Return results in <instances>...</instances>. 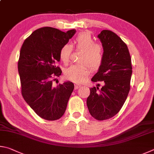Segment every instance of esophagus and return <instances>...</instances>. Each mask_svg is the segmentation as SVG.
I'll list each match as a JSON object with an SVG mask.
<instances>
[{
	"label": "esophagus",
	"mask_w": 154,
	"mask_h": 154,
	"mask_svg": "<svg viewBox=\"0 0 154 154\" xmlns=\"http://www.w3.org/2000/svg\"><path fill=\"white\" fill-rule=\"evenodd\" d=\"M80 87H81V85H79V84H75L74 88H75V89H78V88H80Z\"/></svg>",
	"instance_id": "esophagus-1"
}]
</instances>
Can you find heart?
<instances>
[{
    "label": "heart",
    "mask_w": 154,
    "mask_h": 154,
    "mask_svg": "<svg viewBox=\"0 0 154 154\" xmlns=\"http://www.w3.org/2000/svg\"><path fill=\"white\" fill-rule=\"evenodd\" d=\"M73 47L75 49L82 51L79 61L81 63L74 64L64 70L66 79L72 81L80 82L90 73V68L98 69L103 62V48L99 44H96L90 32H80L75 38ZM72 47L69 44H64L59 50V57L64 64L69 61Z\"/></svg>",
    "instance_id": "obj_1"
}]
</instances>
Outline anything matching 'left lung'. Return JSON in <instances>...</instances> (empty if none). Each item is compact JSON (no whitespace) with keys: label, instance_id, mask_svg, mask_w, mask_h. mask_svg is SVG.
<instances>
[{"label":"left lung","instance_id":"1","mask_svg":"<svg viewBox=\"0 0 154 154\" xmlns=\"http://www.w3.org/2000/svg\"><path fill=\"white\" fill-rule=\"evenodd\" d=\"M97 37L103 48V62L91 80L103 81L104 86L101 89L90 88L87 104L94 118L104 120L114 116L122 108L130 91L133 71L127 45L116 34L104 29Z\"/></svg>","mask_w":154,"mask_h":154}]
</instances>
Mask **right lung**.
<instances>
[{"label": "right lung", "mask_w": 154, "mask_h": 154, "mask_svg": "<svg viewBox=\"0 0 154 154\" xmlns=\"http://www.w3.org/2000/svg\"><path fill=\"white\" fill-rule=\"evenodd\" d=\"M75 32L44 27L32 32L21 46L18 61L21 94L29 107L45 120H56L64 114L74 90L72 82L56 87L52 85L53 79L62 73L55 66L60 61L59 50Z\"/></svg>", "instance_id": "add662e5"}]
</instances>
